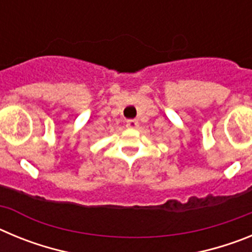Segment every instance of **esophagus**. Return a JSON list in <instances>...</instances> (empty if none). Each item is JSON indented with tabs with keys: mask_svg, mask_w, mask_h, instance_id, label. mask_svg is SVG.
<instances>
[{
	"mask_svg": "<svg viewBox=\"0 0 252 252\" xmlns=\"http://www.w3.org/2000/svg\"><path fill=\"white\" fill-rule=\"evenodd\" d=\"M126 126L128 128H136L139 126V122H137V120H127L126 121Z\"/></svg>",
	"mask_w": 252,
	"mask_h": 252,
	"instance_id": "obj_1",
	"label": "esophagus"
}]
</instances>
